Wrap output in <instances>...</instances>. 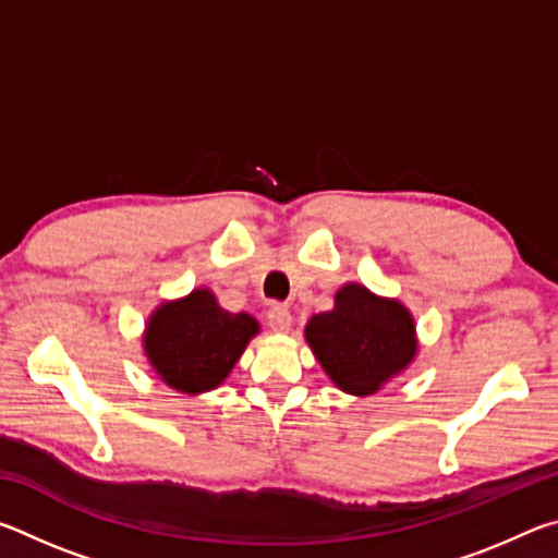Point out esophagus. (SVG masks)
Segmentation results:
<instances>
[{
  "mask_svg": "<svg viewBox=\"0 0 558 558\" xmlns=\"http://www.w3.org/2000/svg\"><path fill=\"white\" fill-rule=\"evenodd\" d=\"M268 325H270L272 332L286 335L288 329H290V325H292L290 310H288L286 305H272V307L268 310Z\"/></svg>",
  "mask_w": 558,
  "mask_h": 558,
  "instance_id": "esophagus-1",
  "label": "esophagus"
}]
</instances>
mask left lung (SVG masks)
<instances>
[{"label":"left lung","mask_w":558,"mask_h":558,"mask_svg":"<svg viewBox=\"0 0 558 558\" xmlns=\"http://www.w3.org/2000/svg\"><path fill=\"white\" fill-rule=\"evenodd\" d=\"M305 339L337 389L352 396L376 393L418 352L409 310L359 282L337 290L329 313L310 317Z\"/></svg>","instance_id":"left-lung-1"}]
</instances>
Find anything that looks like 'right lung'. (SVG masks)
Returning <instances> with one entry per match:
<instances>
[{
    "mask_svg": "<svg viewBox=\"0 0 558 558\" xmlns=\"http://www.w3.org/2000/svg\"><path fill=\"white\" fill-rule=\"evenodd\" d=\"M260 332L256 317L229 313L206 288L159 305L145 327V354L172 389L196 396L223 384L245 344Z\"/></svg>",
    "mask_w": 558,
    "mask_h": 558,
    "instance_id": "add662e5",
    "label": "right lung"
}]
</instances>
